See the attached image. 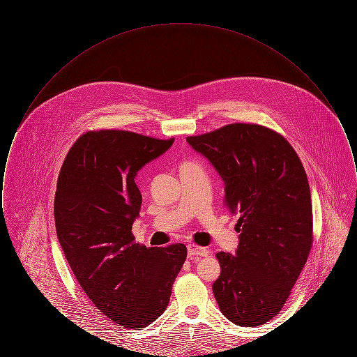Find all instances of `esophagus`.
<instances>
[{"label": "esophagus", "instance_id": "34e87169", "mask_svg": "<svg viewBox=\"0 0 357 357\" xmlns=\"http://www.w3.org/2000/svg\"><path fill=\"white\" fill-rule=\"evenodd\" d=\"M187 250H188V255H190V257H194V255L206 257V255H208V252H207L204 248H201V246L194 245V243H190V245L187 246Z\"/></svg>", "mask_w": 357, "mask_h": 357}]
</instances>
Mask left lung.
Here are the masks:
<instances>
[{
	"instance_id": "8db88e82",
	"label": "left lung",
	"mask_w": 357,
	"mask_h": 357,
	"mask_svg": "<svg viewBox=\"0 0 357 357\" xmlns=\"http://www.w3.org/2000/svg\"><path fill=\"white\" fill-rule=\"evenodd\" d=\"M186 140L218 171L225 206L239 215L236 255H215L218 306L237 325L268 323L287 303L313 243L304 166L284 136L259 124H227Z\"/></svg>"
}]
</instances>
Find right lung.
Returning <instances> with one entry per match:
<instances>
[{"instance_id":"right-lung-1","label":"right lung","mask_w":357,"mask_h":357,"mask_svg":"<svg viewBox=\"0 0 357 357\" xmlns=\"http://www.w3.org/2000/svg\"><path fill=\"white\" fill-rule=\"evenodd\" d=\"M172 143L89 131L70 147L57 179L54 222L69 266L96 309L127 329L144 328L165 312L186 261L183 243L146 248L132 236L142 204L136 174Z\"/></svg>"}]
</instances>
